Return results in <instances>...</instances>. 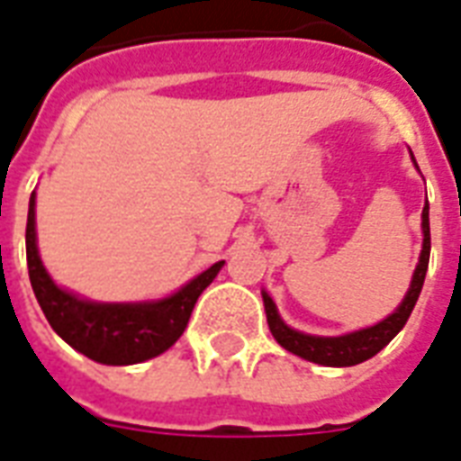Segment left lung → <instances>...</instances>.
<instances>
[{"mask_svg":"<svg viewBox=\"0 0 461 461\" xmlns=\"http://www.w3.org/2000/svg\"><path fill=\"white\" fill-rule=\"evenodd\" d=\"M416 163V160H413ZM419 167V166H416ZM420 228H423V249H420L419 264L413 271L411 286L406 291L404 301L399 305L390 317H384L383 322L366 327V330L351 331L344 337H312V334H303V331L291 330L284 320L279 317V310L269 298V294H264V310H267V322L274 334V339L279 341L286 351L295 353L305 360L320 363V366L330 367H346V366H358L363 360L373 358L375 353H380L384 346L390 344L392 339L397 337L402 327L406 324L409 315H411L413 305L419 301L420 288L426 281L428 271V259H430V221H428V199L420 213Z\"/></svg>","mask_w":461,"mask_h":461,"instance_id":"left-lung-1","label":"left lung"}]
</instances>
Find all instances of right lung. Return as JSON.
Listing matches in <instances>:
<instances>
[{"label":"right lung","instance_id":"add662e5","mask_svg":"<svg viewBox=\"0 0 461 461\" xmlns=\"http://www.w3.org/2000/svg\"><path fill=\"white\" fill-rule=\"evenodd\" d=\"M26 259L33 294L59 337L103 366H131L156 358L182 337L194 303L216 279L223 262L212 264L180 291L151 303H94L64 291L50 279L35 242V192L26 223Z\"/></svg>","mask_w":461,"mask_h":461}]
</instances>
